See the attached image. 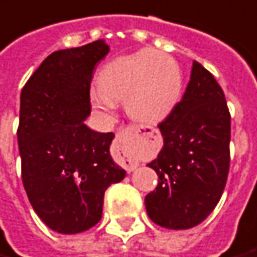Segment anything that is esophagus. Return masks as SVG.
Instances as JSON below:
<instances>
[{"label": "esophagus", "instance_id": "1", "mask_svg": "<svg viewBox=\"0 0 257 257\" xmlns=\"http://www.w3.org/2000/svg\"><path fill=\"white\" fill-rule=\"evenodd\" d=\"M138 132H139V129L138 128H126L123 129L122 132H119V134L116 135V149H118L119 153H122V157L123 160H125V167H126L128 171H134L135 168L138 167V163H136V161L129 159V141H131Z\"/></svg>", "mask_w": 257, "mask_h": 257}]
</instances>
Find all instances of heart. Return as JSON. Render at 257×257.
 Here are the masks:
<instances>
[{"label": "heart", "instance_id": "1", "mask_svg": "<svg viewBox=\"0 0 257 257\" xmlns=\"http://www.w3.org/2000/svg\"><path fill=\"white\" fill-rule=\"evenodd\" d=\"M182 87V72L175 61L156 50H143L104 66L89 97L100 115H112L116 103L125 101L134 121L154 125L175 110Z\"/></svg>", "mask_w": 257, "mask_h": 257}]
</instances>
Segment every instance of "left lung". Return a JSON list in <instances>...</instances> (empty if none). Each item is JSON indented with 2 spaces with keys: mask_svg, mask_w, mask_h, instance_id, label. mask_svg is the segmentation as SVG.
<instances>
[{
  "mask_svg": "<svg viewBox=\"0 0 257 257\" xmlns=\"http://www.w3.org/2000/svg\"><path fill=\"white\" fill-rule=\"evenodd\" d=\"M164 146L149 163L159 185L145 199L150 220L188 229L214 210L229 170L231 116L214 76L193 61L182 100L159 125Z\"/></svg>",
  "mask_w": 257,
  "mask_h": 257,
  "instance_id": "8db88e82",
  "label": "left lung"
}]
</instances>
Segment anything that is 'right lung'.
Returning a JSON list of instances; mask_svg holds the SVG:
<instances>
[{
  "instance_id": "right-lung-1",
  "label": "right lung",
  "mask_w": 257,
  "mask_h": 257,
  "mask_svg": "<svg viewBox=\"0 0 257 257\" xmlns=\"http://www.w3.org/2000/svg\"><path fill=\"white\" fill-rule=\"evenodd\" d=\"M108 51V44L97 40L50 54L21 93L23 186L41 221L60 234L96 225L105 189L126 175L110 154L114 134L85 123L93 69Z\"/></svg>"
}]
</instances>
